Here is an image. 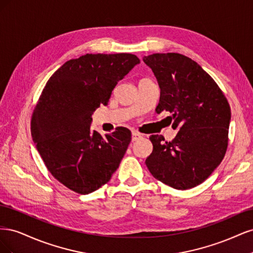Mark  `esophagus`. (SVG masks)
<instances>
[{
    "label": "esophagus",
    "instance_id": "34e87169",
    "mask_svg": "<svg viewBox=\"0 0 253 253\" xmlns=\"http://www.w3.org/2000/svg\"><path fill=\"white\" fill-rule=\"evenodd\" d=\"M139 138H141V134H139L138 132L134 131V132L132 133V141H136V140H138Z\"/></svg>",
    "mask_w": 253,
    "mask_h": 253
}]
</instances>
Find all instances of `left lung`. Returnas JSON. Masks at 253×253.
Instances as JSON below:
<instances>
[{
    "label": "left lung",
    "instance_id": "1",
    "mask_svg": "<svg viewBox=\"0 0 253 253\" xmlns=\"http://www.w3.org/2000/svg\"><path fill=\"white\" fill-rule=\"evenodd\" d=\"M143 62L160 87L156 112L171 113L175 138L152 135L153 152L145 159L154 177L177 190L200 185L223 160L231 110L227 98L200 64L176 52L153 53Z\"/></svg>",
    "mask_w": 253,
    "mask_h": 253
}]
</instances>
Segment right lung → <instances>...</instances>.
Masks as SVG:
<instances>
[{"mask_svg":"<svg viewBox=\"0 0 253 253\" xmlns=\"http://www.w3.org/2000/svg\"><path fill=\"white\" fill-rule=\"evenodd\" d=\"M138 63L132 53H86L67 61L45 84L30 124L33 140L50 174L76 193L105 185L126 154L131 131L120 126L103 137L90 128L91 115Z\"/></svg>","mask_w":253,"mask_h":253,"instance_id":"obj_1","label":"right lung"}]
</instances>
